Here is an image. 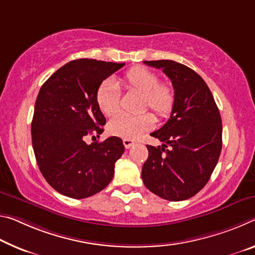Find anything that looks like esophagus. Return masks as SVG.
Returning <instances> with one entry per match:
<instances>
[{
	"label": "esophagus",
	"mask_w": 255,
	"mask_h": 255,
	"mask_svg": "<svg viewBox=\"0 0 255 255\" xmlns=\"http://www.w3.org/2000/svg\"><path fill=\"white\" fill-rule=\"evenodd\" d=\"M124 145H125V147H126V148H130V147L132 146V145H134V140L125 138V139H124Z\"/></svg>",
	"instance_id": "obj_1"
}]
</instances>
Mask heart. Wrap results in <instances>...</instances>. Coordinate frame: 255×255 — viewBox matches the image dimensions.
Instances as JSON below:
<instances>
[{
	"label": "heart",
	"mask_w": 255,
	"mask_h": 255,
	"mask_svg": "<svg viewBox=\"0 0 255 255\" xmlns=\"http://www.w3.org/2000/svg\"><path fill=\"white\" fill-rule=\"evenodd\" d=\"M159 76L147 68L137 66L129 69L121 77L107 79L100 85L96 92V102L100 110L111 117L119 108V88L140 94L142 110L149 108L159 117L170 116L176 102L175 91L170 84L159 83ZM152 113L144 112L138 116L117 115L109 123L108 129L112 135L127 139H134L154 125Z\"/></svg>",
	"instance_id": "1"
}]
</instances>
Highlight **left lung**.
Here are the masks:
<instances>
[{"label": "left lung", "mask_w": 255, "mask_h": 255, "mask_svg": "<svg viewBox=\"0 0 255 255\" xmlns=\"http://www.w3.org/2000/svg\"><path fill=\"white\" fill-rule=\"evenodd\" d=\"M170 78L176 102L170 118L151 136L162 146L146 145L144 185L168 201H184L199 193L211 177L222 147V124L208 85L191 68L171 60L144 61Z\"/></svg>", "instance_id": "left-lung-1"}]
</instances>
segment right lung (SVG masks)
Segmentation results:
<instances>
[{"mask_svg": "<svg viewBox=\"0 0 255 255\" xmlns=\"http://www.w3.org/2000/svg\"><path fill=\"white\" fill-rule=\"evenodd\" d=\"M125 63L78 59L48 78L36 99L31 140L38 168L56 192L85 199L110 184L125 146L119 137L87 144L103 132L106 117L96 102L104 79ZM95 137V136H93Z\"/></svg>", "mask_w": 255, "mask_h": 255, "instance_id": "obj_1", "label": "right lung"}]
</instances>
